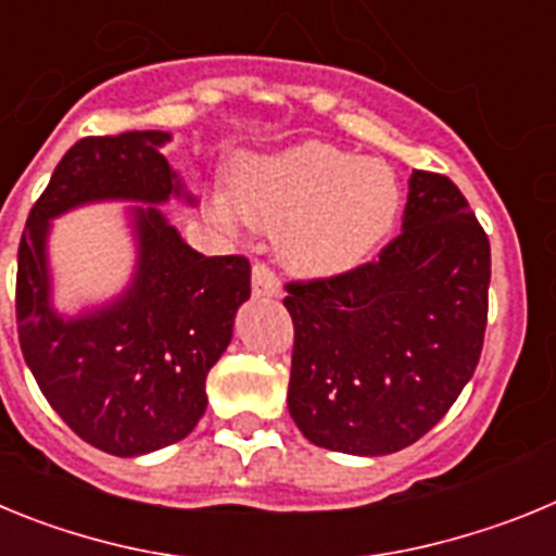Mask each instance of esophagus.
I'll list each match as a JSON object with an SVG mask.
<instances>
[{
  "mask_svg": "<svg viewBox=\"0 0 556 556\" xmlns=\"http://www.w3.org/2000/svg\"><path fill=\"white\" fill-rule=\"evenodd\" d=\"M253 287L255 298H275V294H281V281L275 278L273 269L267 264H253Z\"/></svg>",
  "mask_w": 556,
  "mask_h": 556,
  "instance_id": "esophagus-1",
  "label": "esophagus"
}]
</instances>
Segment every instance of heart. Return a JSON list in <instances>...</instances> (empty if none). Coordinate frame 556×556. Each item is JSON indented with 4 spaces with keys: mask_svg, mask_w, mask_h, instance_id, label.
I'll list each match as a JSON object with an SVG mask.
<instances>
[{
    "mask_svg": "<svg viewBox=\"0 0 556 556\" xmlns=\"http://www.w3.org/2000/svg\"><path fill=\"white\" fill-rule=\"evenodd\" d=\"M228 198H214L211 219L236 230L248 219L275 236L281 262L306 278H328L370 262L401 211L395 175L378 161L320 141L253 155L236 164Z\"/></svg>",
    "mask_w": 556,
    "mask_h": 556,
    "instance_id": "1",
    "label": "heart"
}]
</instances>
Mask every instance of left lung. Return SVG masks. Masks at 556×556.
<instances>
[{
  "label": "left lung",
  "instance_id": "1",
  "mask_svg": "<svg viewBox=\"0 0 556 556\" xmlns=\"http://www.w3.org/2000/svg\"><path fill=\"white\" fill-rule=\"evenodd\" d=\"M490 242L445 175L415 169L401 233L376 262L287 283L289 415L306 440L384 456L443 420L481 356Z\"/></svg>",
  "mask_w": 556,
  "mask_h": 556
}]
</instances>
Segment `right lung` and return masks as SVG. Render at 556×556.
I'll return each mask as SVG.
<instances>
[{
	"label": "right lung",
	"mask_w": 556,
	"mask_h": 556,
	"mask_svg": "<svg viewBox=\"0 0 556 556\" xmlns=\"http://www.w3.org/2000/svg\"><path fill=\"white\" fill-rule=\"evenodd\" d=\"M172 132L80 139L55 166L18 244L16 323L27 367L63 424L94 448L141 456L178 443L208 406L205 376L250 298L244 255H203L161 205H194L164 159ZM91 202H130L131 283L111 302L61 315L51 301V219Z\"/></svg>",
	"instance_id": "1"
}]
</instances>
